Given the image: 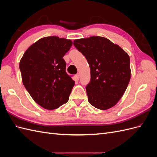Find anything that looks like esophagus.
<instances>
[{"label": "esophagus", "mask_w": 157, "mask_h": 157, "mask_svg": "<svg viewBox=\"0 0 157 157\" xmlns=\"http://www.w3.org/2000/svg\"><path fill=\"white\" fill-rule=\"evenodd\" d=\"M75 78L77 79V80H78V79H79V74H77V75H75Z\"/></svg>", "instance_id": "1"}]
</instances>
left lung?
<instances>
[{
  "label": "left lung",
  "mask_w": 157,
  "mask_h": 157,
  "mask_svg": "<svg viewBox=\"0 0 157 157\" xmlns=\"http://www.w3.org/2000/svg\"><path fill=\"white\" fill-rule=\"evenodd\" d=\"M73 44L90 65L91 78L86 87L89 103L101 110L115 106L130 80L129 56L119 46L102 36L76 39Z\"/></svg>",
  "instance_id": "8db88e82"
}]
</instances>
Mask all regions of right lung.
Returning a JSON list of instances; mask_svg holds the SVG:
<instances>
[{
	"mask_svg": "<svg viewBox=\"0 0 157 157\" xmlns=\"http://www.w3.org/2000/svg\"><path fill=\"white\" fill-rule=\"evenodd\" d=\"M69 39L51 36L30 46L20 62L23 85L36 103L52 110L69 100L75 81L65 71L63 57L71 48Z\"/></svg>",
	"mask_w": 157,
	"mask_h": 157,
	"instance_id": "1",
	"label": "right lung"
}]
</instances>
